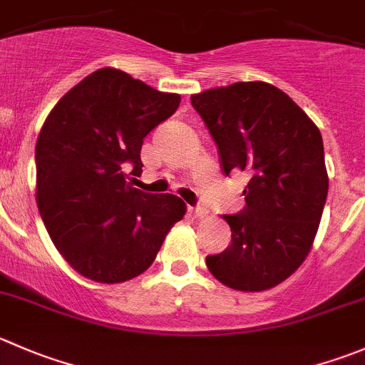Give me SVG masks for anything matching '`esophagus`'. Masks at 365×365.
<instances>
[{
	"label": "esophagus",
	"instance_id": "34e87169",
	"mask_svg": "<svg viewBox=\"0 0 365 365\" xmlns=\"http://www.w3.org/2000/svg\"><path fill=\"white\" fill-rule=\"evenodd\" d=\"M189 210L194 217H205L208 214V210L205 207H189Z\"/></svg>",
	"mask_w": 365,
	"mask_h": 365
}]
</instances>
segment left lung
<instances>
[{
    "instance_id": "obj_1",
    "label": "left lung",
    "mask_w": 365,
    "mask_h": 365,
    "mask_svg": "<svg viewBox=\"0 0 365 365\" xmlns=\"http://www.w3.org/2000/svg\"><path fill=\"white\" fill-rule=\"evenodd\" d=\"M226 176L246 171V207L225 215L232 242L207 265L230 289L258 292L289 278L312 247L328 196L323 137L278 87L239 81L190 96Z\"/></svg>"
}]
</instances>
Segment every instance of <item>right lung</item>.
Masks as SVG:
<instances>
[{
  "instance_id": "1",
  "label": "right lung",
  "mask_w": 365,
  "mask_h": 365,
  "mask_svg": "<svg viewBox=\"0 0 365 365\" xmlns=\"http://www.w3.org/2000/svg\"><path fill=\"white\" fill-rule=\"evenodd\" d=\"M180 101L103 67L49 112L35 146L38 212L56 250L83 277L101 284L139 277L185 214L175 194L130 183L143 173L144 137Z\"/></svg>"
}]
</instances>
